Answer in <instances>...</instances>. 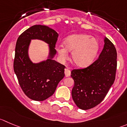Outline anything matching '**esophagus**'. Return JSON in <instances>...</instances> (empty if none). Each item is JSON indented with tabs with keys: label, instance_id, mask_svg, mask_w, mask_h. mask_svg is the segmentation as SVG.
I'll return each mask as SVG.
<instances>
[{
	"label": "esophagus",
	"instance_id": "obj_1",
	"mask_svg": "<svg viewBox=\"0 0 127 127\" xmlns=\"http://www.w3.org/2000/svg\"><path fill=\"white\" fill-rule=\"evenodd\" d=\"M65 75L66 77H68L70 75V70L68 68H65Z\"/></svg>",
	"mask_w": 127,
	"mask_h": 127
}]
</instances>
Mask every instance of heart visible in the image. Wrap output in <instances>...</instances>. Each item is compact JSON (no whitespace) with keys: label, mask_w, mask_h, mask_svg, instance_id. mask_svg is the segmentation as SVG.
Segmentation results:
<instances>
[{"label":"heart","mask_w":127,"mask_h":127,"mask_svg":"<svg viewBox=\"0 0 127 127\" xmlns=\"http://www.w3.org/2000/svg\"><path fill=\"white\" fill-rule=\"evenodd\" d=\"M64 45L57 48L59 55L62 59H66L68 53L72 52V60L80 67H87L94 61L97 54L99 44L97 40L87 34H74L64 40Z\"/></svg>","instance_id":"heart-1"}]
</instances>
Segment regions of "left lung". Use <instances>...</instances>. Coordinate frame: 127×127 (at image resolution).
<instances>
[{"mask_svg": "<svg viewBox=\"0 0 127 127\" xmlns=\"http://www.w3.org/2000/svg\"><path fill=\"white\" fill-rule=\"evenodd\" d=\"M98 58L87 67L73 69L71 77L74 80L72 96L80 109L94 108L103 100L115 79L117 50L108 38Z\"/></svg>", "mask_w": 127, "mask_h": 127, "instance_id": "obj_1", "label": "left lung"}]
</instances>
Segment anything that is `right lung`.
<instances>
[{"mask_svg":"<svg viewBox=\"0 0 127 127\" xmlns=\"http://www.w3.org/2000/svg\"><path fill=\"white\" fill-rule=\"evenodd\" d=\"M57 38L58 33L54 30L35 25L24 31L17 40L14 72L24 94L33 100L43 101L51 96L65 76V67L51 59L56 54ZM31 39H40L49 43L50 55L46 61L33 64L30 60L28 48Z\"/></svg>","mask_w":127,"mask_h":127,"instance_id":"1","label":"right lung"}]
</instances>
